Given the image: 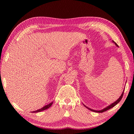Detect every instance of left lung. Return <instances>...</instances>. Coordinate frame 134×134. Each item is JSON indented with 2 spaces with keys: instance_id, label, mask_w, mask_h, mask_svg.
Here are the masks:
<instances>
[{
  "instance_id": "obj_1",
  "label": "left lung",
  "mask_w": 134,
  "mask_h": 134,
  "mask_svg": "<svg viewBox=\"0 0 134 134\" xmlns=\"http://www.w3.org/2000/svg\"><path fill=\"white\" fill-rule=\"evenodd\" d=\"M113 42H115V44H116V46H118V45H117V43L115 42H114L113 41ZM124 91H123V92H122V94L121 95V96H120V98L117 99L116 101H115V102H114V103H113L112 104H111V105H109V106H108V107H107L106 108H104V109H103L102 110H100V111H96V110H93V109H90V108H88L87 107H86L88 109H90V110H91L92 111H93V112H99V113H102V112H105V111H107V110H108V109H109L110 108H112V107H113L114 106H115L118 103H119L120 102V100H121V99H122V97H123V95H124Z\"/></svg>"
}]
</instances>
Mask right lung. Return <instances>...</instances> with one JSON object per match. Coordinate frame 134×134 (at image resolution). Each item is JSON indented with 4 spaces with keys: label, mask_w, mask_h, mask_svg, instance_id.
I'll list each match as a JSON object with an SVG mask.
<instances>
[{
    "label": "right lung",
    "mask_w": 134,
    "mask_h": 134,
    "mask_svg": "<svg viewBox=\"0 0 134 134\" xmlns=\"http://www.w3.org/2000/svg\"><path fill=\"white\" fill-rule=\"evenodd\" d=\"M52 104V102L50 103V104H47V105H46L45 106L43 107H42V108H41V109H38V110H36V111H32V112H32V113L38 112H41V111H43V110H45V109H46L48 108L49 107H50V106H51Z\"/></svg>",
    "instance_id": "add662e5"
}]
</instances>
